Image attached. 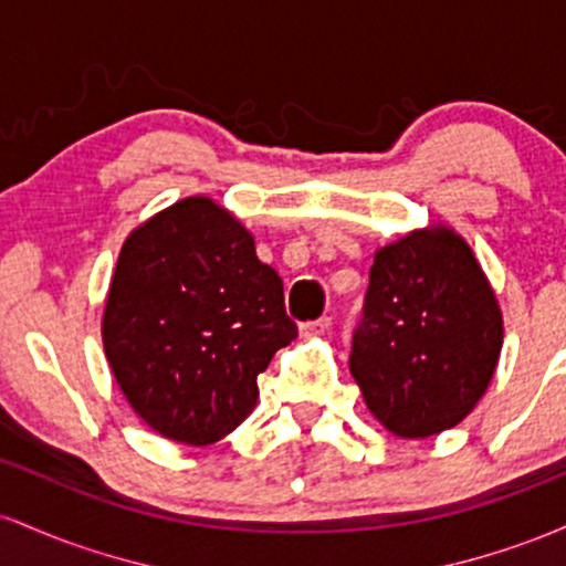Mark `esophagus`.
I'll return each mask as SVG.
<instances>
[{
  "label": "esophagus",
  "mask_w": 566,
  "mask_h": 566,
  "mask_svg": "<svg viewBox=\"0 0 566 566\" xmlns=\"http://www.w3.org/2000/svg\"><path fill=\"white\" fill-rule=\"evenodd\" d=\"M329 324H333V319H329V316H322V319H314V322H303L301 324V335L303 337L324 335L329 329Z\"/></svg>",
  "instance_id": "obj_1"
}]
</instances>
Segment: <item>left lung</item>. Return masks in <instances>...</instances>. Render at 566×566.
Listing matches in <instances>:
<instances>
[{"label":"left lung","mask_w":566,"mask_h":566,"mask_svg":"<svg viewBox=\"0 0 566 566\" xmlns=\"http://www.w3.org/2000/svg\"><path fill=\"white\" fill-rule=\"evenodd\" d=\"M500 348L497 297L463 237L433 226L375 252L348 367L386 431L426 439L458 426Z\"/></svg>","instance_id":"8db88e82"}]
</instances>
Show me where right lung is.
<instances>
[{
    "instance_id": "1",
    "label": "right lung",
    "mask_w": 566,
    "mask_h": 566,
    "mask_svg": "<svg viewBox=\"0 0 566 566\" xmlns=\"http://www.w3.org/2000/svg\"><path fill=\"white\" fill-rule=\"evenodd\" d=\"M297 327L255 239L207 197L175 201L127 237L103 348L129 407L161 437L212 444L258 401V375Z\"/></svg>"
}]
</instances>
